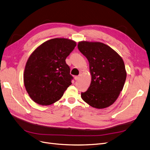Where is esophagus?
Instances as JSON below:
<instances>
[{
  "label": "esophagus",
  "mask_w": 150,
  "mask_h": 150,
  "mask_svg": "<svg viewBox=\"0 0 150 150\" xmlns=\"http://www.w3.org/2000/svg\"><path fill=\"white\" fill-rule=\"evenodd\" d=\"M74 79H75V80H76V81L79 80L80 79V76H74Z\"/></svg>",
  "instance_id": "esophagus-1"
}]
</instances>
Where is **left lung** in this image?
<instances>
[{
	"label": "left lung",
	"mask_w": 150,
	"mask_h": 150,
	"mask_svg": "<svg viewBox=\"0 0 150 150\" xmlns=\"http://www.w3.org/2000/svg\"><path fill=\"white\" fill-rule=\"evenodd\" d=\"M78 48L89 62L91 74L90 86L81 93V98L93 108L109 107L117 99L126 80L122 59L102 42L81 41Z\"/></svg>",
	"instance_id": "left-lung-1"
}]
</instances>
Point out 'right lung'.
<instances>
[{
	"label": "right lung",
	"mask_w": 150,
	"mask_h": 150,
	"mask_svg": "<svg viewBox=\"0 0 150 150\" xmlns=\"http://www.w3.org/2000/svg\"><path fill=\"white\" fill-rule=\"evenodd\" d=\"M75 46L72 40L54 38L42 43L31 54L23 80L33 101L47 106L62 98L73 79L65 59Z\"/></svg>",
	"instance_id": "right-lung-1"
}]
</instances>
